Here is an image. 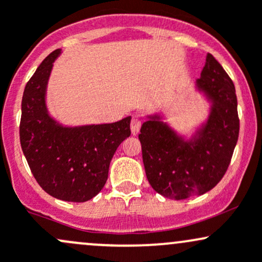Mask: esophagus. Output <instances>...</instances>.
Instances as JSON below:
<instances>
[{
  "label": "esophagus",
  "mask_w": 262,
  "mask_h": 262,
  "mask_svg": "<svg viewBox=\"0 0 262 262\" xmlns=\"http://www.w3.org/2000/svg\"><path fill=\"white\" fill-rule=\"evenodd\" d=\"M131 132L132 135H137L140 131V127H141V120L137 119V117H134L131 120Z\"/></svg>",
  "instance_id": "1"
}]
</instances>
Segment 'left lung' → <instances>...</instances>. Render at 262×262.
Here are the masks:
<instances>
[{
  "label": "left lung",
  "mask_w": 262,
  "mask_h": 262,
  "mask_svg": "<svg viewBox=\"0 0 262 262\" xmlns=\"http://www.w3.org/2000/svg\"><path fill=\"white\" fill-rule=\"evenodd\" d=\"M198 85L212 98L213 108L196 141H181L160 121H146L140 130L146 176L167 199H188L215 187L229 168L238 139L235 85L211 53Z\"/></svg>",
  "instance_id": "left-lung-1"
}]
</instances>
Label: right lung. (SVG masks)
<instances>
[{
	"label": "right lung",
	"instance_id": "right-lung-1",
	"mask_svg": "<svg viewBox=\"0 0 262 262\" xmlns=\"http://www.w3.org/2000/svg\"><path fill=\"white\" fill-rule=\"evenodd\" d=\"M58 53L60 50L50 53L26 83L19 141L31 172L49 195L85 202L105 186L112 157L131 135V117L77 128L57 125L46 111L45 92Z\"/></svg>",
	"mask_w": 262,
	"mask_h": 262
}]
</instances>
